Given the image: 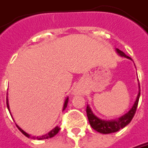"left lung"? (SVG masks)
<instances>
[{"mask_svg":"<svg viewBox=\"0 0 148 148\" xmlns=\"http://www.w3.org/2000/svg\"><path fill=\"white\" fill-rule=\"evenodd\" d=\"M116 51L120 55L131 59V58H130L129 56H127L125 53L122 52L121 50H120L119 49H116ZM139 88H140V86H139ZM139 97H140V90L138 92L136 101L134 102V104L132 107V108L125 115H124L123 116L120 117L118 120H114V121H103V120H101L99 118H98L97 116H95V115L93 114V112H91L90 107L87 106L86 113H87L88 120H89V122H90L91 127L93 128L94 130H95L97 132L101 133V134L115 133V132L119 131L121 129L125 127L128 124H130V122L131 121L134 114L136 112Z\"/></svg>","mask_w":148,"mask_h":148,"instance_id":"8db88e82","label":"left lung"}]
</instances>
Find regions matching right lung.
I'll return each instance as SVG.
<instances>
[{"label": "right lung", "mask_w": 148, "mask_h": 148, "mask_svg": "<svg viewBox=\"0 0 148 148\" xmlns=\"http://www.w3.org/2000/svg\"><path fill=\"white\" fill-rule=\"evenodd\" d=\"M67 103H68V98H67L66 99V100H65V103H64V106H63V109H62V111L64 110V109L67 108ZM6 104H7V108H8V109H9V104H8V99H7L6 98ZM17 127H18V129L20 130L24 135H25L26 137H27V138H33V139H38V140H40V139H45V138H52V137H53L55 134H57L58 133V131H59V130H60V128L58 127V126H56V127L54 128L53 130H52L50 132H49L48 134H45V135H42V136H40V137H35V136H32L31 137L28 134H27L26 132H24L21 128H19L18 125H16Z\"/></svg>", "instance_id": "1"}]
</instances>
